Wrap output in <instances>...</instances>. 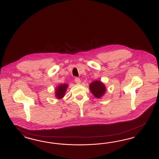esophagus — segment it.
Returning <instances> with one entry per match:
<instances>
[{
  "label": "esophagus",
  "instance_id": "obj_1",
  "mask_svg": "<svg viewBox=\"0 0 159 159\" xmlns=\"http://www.w3.org/2000/svg\"><path fill=\"white\" fill-rule=\"evenodd\" d=\"M75 82H76L77 84H80V82H81L80 79L79 78H78V77H76V78L75 79Z\"/></svg>",
  "mask_w": 159,
  "mask_h": 159
}]
</instances>
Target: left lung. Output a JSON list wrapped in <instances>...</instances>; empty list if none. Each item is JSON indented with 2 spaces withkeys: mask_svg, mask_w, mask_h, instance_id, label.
<instances>
[{
  "mask_svg": "<svg viewBox=\"0 0 159 159\" xmlns=\"http://www.w3.org/2000/svg\"><path fill=\"white\" fill-rule=\"evenodd\" d=\"M89 89L92 94L97 98H100L106 92V86L100 81L96 80L89 85Z\"/></svg>",
  "mask_w": 159,
  "mask_h": 159,
  "instance_id": "1",
  "label": "left lung"
}]
</instances>
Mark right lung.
Listing matches in <instances>:
<instances>
[{
  "mask_svg": "<svg viewBox=\"0 0 159 159\" xmlns=\"http://www.w3.org/2000/svg\"><path fill=\"white\" fill-rule=\"evenodd\" d=\"M68 85L67 84H61L58 86L56 89V97L58 99L62 98L65 94V92L67 90Z\"/></svg>",
  "mask_w": 159,
  "mask_h": 159,
  "instance_id": "obj_1",
  "label": "right lung"
}]
</instances>
